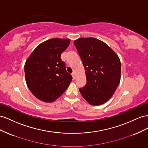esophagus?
Segmentation results:
<instances>
[{
    "label": "esophagus",
    "mask_w": 148,
    "mask_h": 148,
    "mask_svg": "<svg viewBox=\"0 0 148 148\" xmlns=\"http://www.w3.org/2000/svg\"><path fill=\"white\" fill-rule=\"evenodd\" d=\"M72 76H73V79H75V73H72Z\"/></svg>",
    "instance_id": "34e87169"
}]
</instances>
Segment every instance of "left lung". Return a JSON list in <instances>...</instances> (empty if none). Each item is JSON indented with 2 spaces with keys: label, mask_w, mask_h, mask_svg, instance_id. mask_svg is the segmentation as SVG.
I'll return each instance as SVG.
<instances>
[{
  "label": "left lung",
  "mask_w": 148,
  "mask_h": 148,
  "mask_svg": "<svg viewBox=\"0 0 148 148\" xmlns=\"http://www.w3.org/2000/svg\"><path fill=\"white\" fill-rule=\"evenodd\" d=\"M74 44L86 71L87 82L79 89L81 95L91 105L106 103L120 82L119 57L106 44L95 38H79Z\"/></svg>",
  "instance_id": "1"
}]
</instances>
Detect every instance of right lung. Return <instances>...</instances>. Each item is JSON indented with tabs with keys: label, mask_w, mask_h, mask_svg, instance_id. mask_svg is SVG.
<instances>
[{
	"label": "right lung",
	"mask_w": 148,
	"mask_h": 148,
	"mask_svg": "<svg viewBox=\"0 0 148 148\" xmlns=\"http://www.w3.org/2000/svg\"><path fill=\"white\" fill-rule=\"evenodd\" d=\"M69 39H49L34 50L24 66L25 81L38 99L51 103L68 88L73 79L60 55L69 46Z\"/></svg>",
	"instance_id": "1"
}]
</instances>
